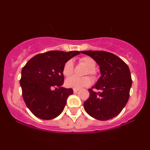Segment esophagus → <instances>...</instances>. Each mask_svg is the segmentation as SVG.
<instances>
[{
  "instance_id": "obj_1",
  "label": "esophagus",
  "mask_w": 150,
  "mask_h": 150,
  "mask_svg": "<svg viewBox=\"0 0 150 150\" xmlns=\"http://www.w3.org/2000/svg\"><path fill=\"white\" fill-rule=\"evenodd\" d=\"M79 89H73V92L74 93H77V92H78Z\"/></svg>"
}]
</instances>
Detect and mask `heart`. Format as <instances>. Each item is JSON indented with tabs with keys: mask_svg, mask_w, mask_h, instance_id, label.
I'll use <instances>...</instances> for the list:
<instances>
[{
	"mask_svg": "<svg viewBox=\"0 0 150 150\" xmlns=\"http://www.w3.org/2000/svg\"><path fill=\"white\" fill-rule=\"evenodd\" d=\"M79 63L80 65H83L87 69L85 71V75H90L94 78L97 75V72L95 68L97 65L95 60L89 56H83L79 59ZM74 70V64L72 60H68L63 65V75L65 77H69L72 75ZM92 84V79L88 76L84 77H77L72 76L66 79L65 85L68 88L81 89L82 87H88Z\"/></svg>",
	"mask_w": 150,
	"mask_h": 150,
	"instance_id": "heart-1",
	"label": "heart"
}]
</instances>
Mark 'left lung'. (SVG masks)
<instances>
[{"mask_svg": "<svg viewBox=\"0 0 150 150\" xmlns=\"http://www.w3.org/2000/svg\"><path fill=\"white\" fill-rule=\"evenodd\" d=\"M81 53L95 60L101 74L96 85L88 89L89 97L84 103L86 112L99 120L114 118L121 112L129 99L132 79L128 65L116 55L106 51Z\"/></svg>", "mask_w": 150, "mask_h": 150, "instance_id": "obj_1", "label": "left lung"}]
</instances>
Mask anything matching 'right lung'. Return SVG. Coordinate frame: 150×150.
<instances>
[{
    "label": "right lung",
    "mask_w": 150,
    "mask_h": 150,
    "mask_svg": "<svg viewBox=\"0 0 150 150\" xmlns=\"http://www.w3.org/2000/svg\"><path fill=\"white\" fill-rule=\"evenodd\" d=\"M79 53L77 51H47L34 56L23 67L20 80L22 97L34 116L51 120L63 111L73 90L62 87V70L65 62Z\"/></svg>",
    "instance_id": "1"
}]
</instances>
